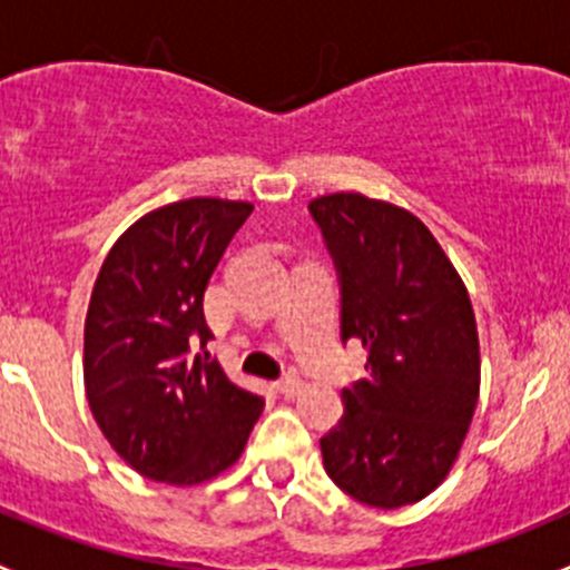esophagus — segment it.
<instances>
[{"label": "esophagus", "mask_w": 570, "mask_h": 570, "mask_svg": "<svg viewBox=\"0 0 570 570\" xmlns=\"http://www.w3.org/2000/svg\"><path fill=\"white\" fill-rule=\"evenodd\" d=\"M278 392L284 394V396H295V394H301L303 392V381L297 375H284L278 381Z\"/></svg>", "instance_id": "34e87169"}]
</instances>
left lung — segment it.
<instances>
[{
    "instance_id": "8db88e82",
    "label": "left lung",
    "mask_w": 570,
    "mask_h": 570,
    "mask_svg": "<svg viewBox=\"0 0 570 570\" xmlns=\"http://www.w3.org/2000/svg\"><path fill=\"white\" fill-rule=\"evenodd\" d=\"M342 295V342L366 377L320 439L327 476L372 508L428 497L455 463L480 394V342L461 275L419 217L358 193L308 204Z\"/></svg>"
}]
</instances>
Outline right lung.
Masks as SVG:
<instances>
[{
	"instance_id": "obj_1",
	"label": "right lung",
	"mask_w": 570,
	"mask_h": 570,
	"mask_svg": "<svg viewBox=\"0 0 570 570\" xmlns=\"http://www.w3.org/2000/svg\"><path fill=\"white\" fill-rule=\"evenodd\" d=\"M245 200L189 198L135 223L112 250L85 320V392L105 439L142 476L195 485L243 455L262 413L234 386L204 317V292Z\"/></svg>"
}]
</instances>
